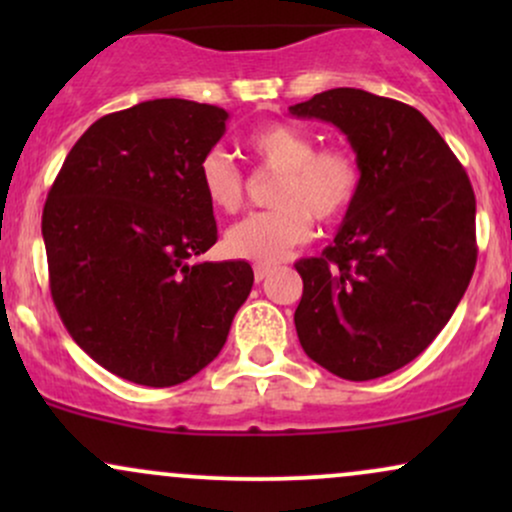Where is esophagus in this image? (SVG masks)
I'll use <instances>...</instances> for the list:
<instances>
[{"label": "esophagus", "instance_id": "34e87169", "mask_svg": "<svg viewBox=\"0 0 512 512\" xmlns=\"http://www.w3.org/2000/svg\"><path fill=\"white\" fill-rule=\"evenodd\" d=\"M272 272H274L272 264H255V279H257V281L267 279V276L272 274Z\"/></svg>", "mask_w": 512, "mask_h": 512}]
</instances>
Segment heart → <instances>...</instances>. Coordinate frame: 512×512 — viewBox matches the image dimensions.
I'll return each mask as SVG.
<instances>
[{
	"instance_id": "b5f03b06",
	"label": "heart",
	"mask_w": 512,
	"mask_h": 512,
	"mask_svg": "<svg viewBox=\"0 0 512 512\" xmlns=\"http://www.w3.org/2000/svg\"><path fill=\"white\" fill-rule=\"evenodd\" d=\"M248 149L260 166L276 170L274 209L257 211L228 228L226 250L240 260L272 264L313 236V219H342L361 190V166L346 144L317 146L308 129L272 122L250 132ZM199 187L211 209L236 214L245 180L233 158L214 149L199 161Z\"/></svg>"
}]
</instances>
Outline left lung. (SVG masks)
<instances>
[{
  "instance_id": "1",
  "label": "left lung",
  "mask_w": 512,
  "mask_h": 512,
  "mask_svg": "<svg viewBox=\"0 0 512 512\" xmlns=\"http://www.w3.org/2000/svg\"><path fill=\"white\" fill-rule=\"evenodd\" d=\"M332 122L361 190L322 257L298 260L303 351L344 380L407 366L448 325L477 264V199L445 139L407 103L332 88L289 108Z\"/></svg>"
}]
</instances>
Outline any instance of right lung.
Segmentation results:
<instances>
[{
  "instance_id": "add662e5",
  "label": "right lung",
  "mask_w": 512,
  "mask_h": 512,
  "mask_svg": "<svg viewBox=\"0 0 512 512\" xmlns=\"http://www.w3.org/2000/svg\"><path fill=\"white\" fill-rule=\"evenodd\" d=\"M228 113L156 98L93 122L43 209L50 293L72 339L137 385H180L209 366L250 296L245 260L195 262L216 243L199 161Z\"/></svg>"
}]
</instances>
